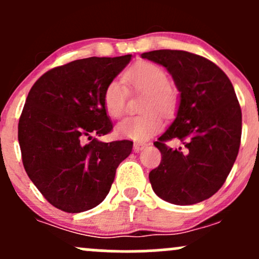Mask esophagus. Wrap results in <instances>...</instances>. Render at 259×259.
Masks as SVG:
<instances>
[{
    "label": "esophagus",
    "mask_w": 259,
    "mask_h": 259,
    "mask_svg": "<svg viewBox=\"0 0 259 259\" xmlns=\"http://www.w3.org/2000/svg\"><path fill=\"white\" fill-rule=\"evenodd\" d=\"M145 147H147V144H140V142H136V144H134V150H135L136 152H139V151H142Z\"/></svg>",
    "instance_id": "obj_1"
}]
</instances>
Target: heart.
<instances>
[{
	"instance_id": "1",
	"label": "heart",
	"mask_w": 259,
	"mask_h": 259,
	"mask_svg": "<svg viewBox=\"0 0 259 259\" xmlns=\"http://www.w3.org/2000/svg\"><path fill=\"white\" fill-rule=\"evenodd\" d=\"M124 81L134 91L145 92L141 115L126 117L117 125V134L134 141H146L163 126L160 114L168 117L177 107V94L169 86L168 74L152 62H139L124 74ZM127 89L119 79H113L103 91V107L112 118H119L125 112ZM157 110L159 111L156 112Z\"/></svg>"
}]
</instances>
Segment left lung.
I'll list each match as a JSON object with an SVG mask.
<instances>
[{
	"mask_svg": "<svg viewBox=\"0 0 259 259\" xmlns=\"http://www.w3.org/2000/svg\"><path fill=\"white\" fill-rule=\"evenodd\" d=\"M141 57L167 68L180 91L177 118L153 144L162 154L148 175L153 191L179 206L207 200L225 183L239 153L242 114L234 86L218 65L195 53L157 50ZM174 138L180 148L166 145Z\"/></svg>",
	"mask_w": 259,
	"mask_h": 259,
	"instance_id": "8db88e82",
	"label": "left lung"
}]
</instances>
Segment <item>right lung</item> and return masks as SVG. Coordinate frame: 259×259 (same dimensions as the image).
Segmentation results:
<instances>
[{"mask_svg":"<svg viewBox=\"0 0 259 259\" xmlns=\"http://www.w3.org/2000/svg\"><path fill=\"white\" fill-rule=\"evenodd\" d=\"M132 55L76 59L41 75L29 91L18 124L24 169L53 207L80 213L108 195L133 141L102 142L111 133L103 107L106 85Z\"/></svg>","mask_w":259,"mask_h":259,"instance_id":"1","label":"right lung"}]
</instances>
